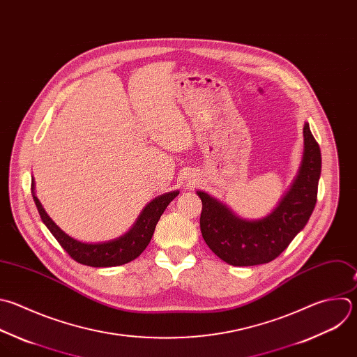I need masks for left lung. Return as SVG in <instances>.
<instances>
[{
  "mask_svg": "<svg viewBox=\"0 0 357 357\" xmlns=\"http://www.w3.org/2000/svg\"><path fill=\"white\" fill-rule=\"evenodd\" d=\"M304 153L297 176L279 204L265 217L247 220L225 203L196 190L202 199L200 231L208 248L232 266H254L278 258L305 227L317 203L321 151L305 122Z\"/></svg>",
  "mask_w": 357,
  "mask_h": 357,
  "instance_id": "1",
  "label": "left lung"
}]
</instances>
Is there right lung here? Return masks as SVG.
I'll list each match as a JSON object with an SVG mask.
<instances>
[{
    "mask_svg": "<svg viewBox=\"0 0 357 357\" xmlns=\"http://www.w3.org/2000/svg\"><path fill=\"white\" fill-rule=\"evenodd\" d=\"M179 195V190H172L153 199L140 213L132 228L114 240L105 243H82L66 234L46 213L35 193V181H32V196L42 221L53 234L64 251L78 264L92 268L121 266L135 261L147 248L154 234L155 225L165 211L167 206Z\"/></svg>",
    "mask_w": 357,
    "mask_h": 357,
    "instance_id": "add662e5",
    "label": "right lung"
}]
</instances>
